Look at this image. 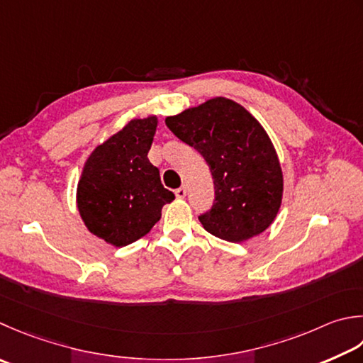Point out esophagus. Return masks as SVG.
Here are the masks:
<instances>
[{"label": "esophagus", "instance_id": "esophagus-1", "mask_svg": "<svg viewBox=\"0 0 363 363\" xmlns=\"http://www.w3.org/2000/svg\"><path fill=\"white\" fill-rule=\"evenodd\" d=\"M174 195H176V198H179V200H181V198H186V195H187V189L186 187H179V189H176L174 190Z\"/></svg>", "mask_w": 363, "mask_h": 363}]
</instances>
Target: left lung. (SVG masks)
<instances>
[{
    "instance_id": "left-lung-1",
    "label": "left lung",
    "mask_w": 363,
    "mask_h": 363,
    "mask_svg": "<svg viewBox=\"0 0 363 363\" xmlns=\"http://www.w3.org/2000/svg\"><path fill=\"white\" fill-rule=\"evenodd\" d=\"M165 124L211 168L216 200L198 217L204 230L234 244L266 231L280 211L283 172L259 121L231 99L214 97Z\"/></svg>"
}]
</instances>
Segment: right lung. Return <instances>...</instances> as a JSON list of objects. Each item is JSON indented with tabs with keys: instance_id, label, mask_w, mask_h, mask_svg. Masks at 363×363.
<instances>
[{
	"instance_id": "1",
	"label": "right lung",
	"mask_w": 363,
	"mask_h": 363,
	"mask_svg": "<svg viewBox=\"0 0 363 363\" xmlns=\"http://www.w3.org/2000/svg\"><path fill=\"white\" fill-rule=\"evenodd\" d=\"M159 119H130L94 147L77 184V208L84 226L113 247L146 236L174 200L162 186L159 169L147 159Z\"/></svg>"
}]
</instances>
